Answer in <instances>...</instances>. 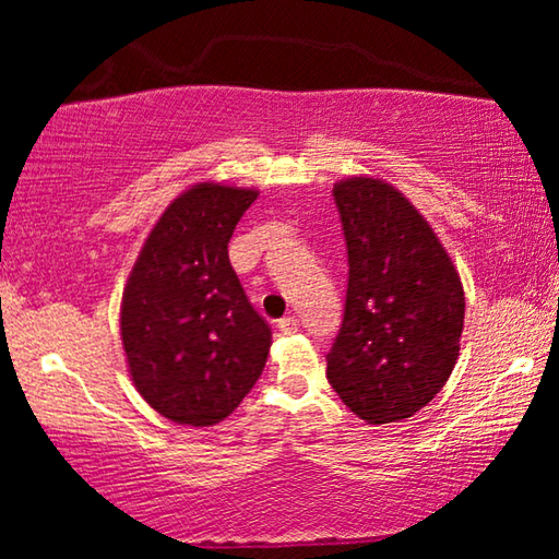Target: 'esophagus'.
<instances>
[{
	"mask_svg": "<svg viewBox=\"0 0 559 559\" xmlns=\"http://www.w3.org/2000/svg\"><path fill=\"white\" fill-rule=\"evenodd\" d=\"M298 318L296 316H286V318H281L278 320V330L283 335H293V333H298Z\"/></svg>",
	"mask_w": 559,
	"mask_h": 559,
	"instance_id": "obj_1",
	"label": "esophagus"
}]
</instances>
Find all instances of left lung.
I'll list each match as a JSON object with an SVG mask.
<instances>
[{
  "mask_svg": "<svg viewBox=\"0 0 559 559\" xmlns=\"http://www.w3.org/2000/svg\"><path fill=\"white\" fill-rule=\"evenodd\" d=\"M333 197L349 273L328 382L367 424L409 419L456 367L466 313L459 271L429 222L384 179L347 177Z\"/></svg>",
  "mask_w": 559,
  "mask_h": 559,
  "instance_id": "1",
  "label": "left lung"
}]
</instances>
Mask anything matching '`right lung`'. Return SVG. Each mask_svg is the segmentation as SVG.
I'll return each mask as SVG.
<instances>
[{"mask_svg": "<svg viewBox=\"0 0 559 559\" xmlns=\"http://www.w3.org/2000/svg\"><path fill=\"white\" fill-rule=\"evenodd\" d=\"M257 189L200 182L159 216L132 266L120 335L135 390L189 427L226 419L263 372L271 328L229 263Z\"/></svg>", "mask_w": 559, "mask_h": 559, "instance_id": "obj_1", "label": "right lung"}]
</instances>
